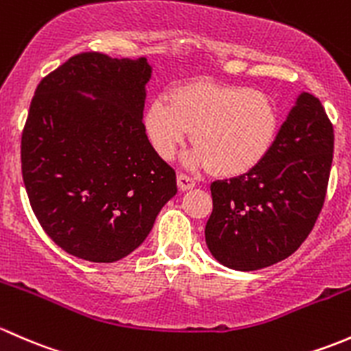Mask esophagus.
Segmentation results:
<instances>
[{"mask_svg":"<svg viewBox=\"0 0 351 351\" xmlns=\"http://www.w3.org/2000/svg\"><path fill=\"white\" fill-rule=\"evenodd\" d=\"M177 186H179L180 191H189L196 186V180L186 174H179L177 176Z\"/></svg>","mask_w":351,"mask_h":351,"instance_id":"34e87169","label":"esophagus"}]
</instances>
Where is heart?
Wrapping results in <instances>:
<instances>
[{
	"label": "heart",
	"mask_w": 351,
	"mask_h": 351,
	"mask_svg": "<svg viewBox=\"0 0 351 351\" xmlns=\"http://www.w3.org/2000/svg\"><path fill=\"white\" fill-rule=\"evenodd\" d=\"M152 149L171 160L191 133V167L237 177L258 167L276 145L280 113L269 95L243 86L193 82L152 99L143 117Z\"/></svg>",
	"instance_id": "1"
}]
</instances>
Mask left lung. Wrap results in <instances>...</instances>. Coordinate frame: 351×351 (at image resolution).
Returning a JSON list of instances; mask_svg holds the SVG:
<instances>
[{
	"label": "left lung",
	"instance_id": "obj_1",
	"mask_svg": "<svg viewBox=\"0 0 351 351\" xmlns=\"http://www.w3.org/2000/svg\"><path fill=\"white\" fill-rule=\"evenodd\" d=\"M333 125L323 104L301 93L265 160L211 184L206 245L225 267L265 269L294 254L313 230L333 162Z\"/></svg>",
	"mask_w": 351,
	"mask_h": 351
}]
</instances>
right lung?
Segmentation results:
<instances>
[{
  "label": "right lung",
  "mask_w": 351,
  "mask_h": 351,
  "mask_svg": "<svg viewBox=\"0 0 351 351\" xmlns=\"http://www.w3.org/2000/svg\"><path fill=\"white\" fill-rule=\"evenodd\" d=\"M145 57L84 52L35 89L21 135V176L45 233L67 254L111 263L149 237L176 172L152 149Z\"/></svg>",
  "instance_id": "obj_1"
}]
</instances>
